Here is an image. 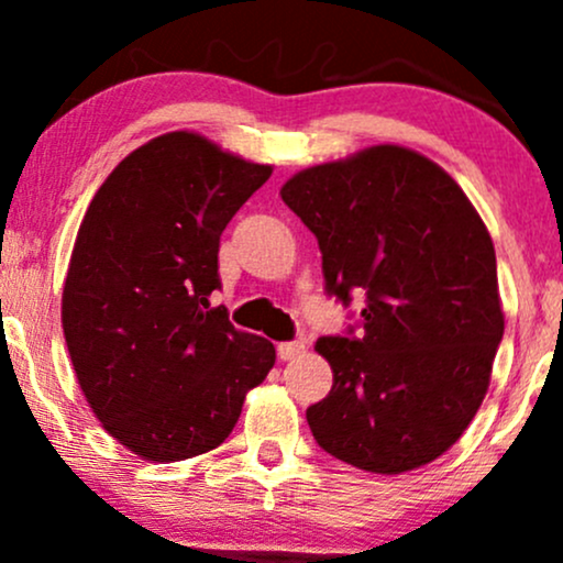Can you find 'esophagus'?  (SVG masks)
Masks as SVG:
<instances>
[{"mask_svg":"<svg viewBox=\"0 0 563 563\" xmlns=\"http://www.w3.org/2000/svg\"><path fill=\"white\" fill-rule=\"evenodd\" d=\"M303 341H283V344H277V357L283 360V363H288V360H296L303 354Z\"/></svg>","mask_w":563,"mask_h":563,"instance_id":"34e87169","label":"esophagus"}]
</instances>
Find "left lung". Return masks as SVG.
<instances>
[{"label": "left lung", "instance_id": "1", "mask_svg": "<svg viewBox=\"0 0 563 563\" xmlns=\"http://www.w3.org/2000/svg\"><path fill=\"white\" fill-rule=\"evenodd\" d=\"M280 198L314 232L325 290L365 294L363 333L314 349L333 389L307 410L325 452L373 474H405L448 452L474 421L503 339L495 245L442 166L373 145L309 166Z\"/></svg>", "mask_w": 563, "mask_h": 563}]
</instances>
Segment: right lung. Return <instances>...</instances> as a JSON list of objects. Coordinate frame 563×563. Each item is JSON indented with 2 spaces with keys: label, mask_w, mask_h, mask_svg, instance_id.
Segmentation results:
<instances>
[{
  "label": "right lung",
  "mask_w": 563,
  "mask_h": 563,
  "mask_svg": "<svg viewBox=\"0 0 563 563\" xmlns=\"http://www.w3.org/2000/svg\"><path fill=\"white\" fill-rule=\"evenodd\" d=\"M269 174L183 129L129 153L81 219L63 333L97 421L142 461L219 448L273 371L275 346L209 303L222 230Z\"/></svg>",
  "instance_id": "right-lung-1"
}]
</instances>
